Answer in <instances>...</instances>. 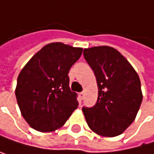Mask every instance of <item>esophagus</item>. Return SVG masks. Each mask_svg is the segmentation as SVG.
<instances>
[{"label": "esophagus", "instance_id": "esophagus-1", "mask_svg": "<svg viewBox=\"0 0 154 154\" xmlns=\"http://www.w3.org/2000/svg\"><path fill=\"white\" fill-rule=\"evenodd\" d=\"M84 97H85V93L84 92H81V93H79V98L82 100L84 98Z\"/></svg>", "mask_w": 154, "mask_h": 154}]
</instances>
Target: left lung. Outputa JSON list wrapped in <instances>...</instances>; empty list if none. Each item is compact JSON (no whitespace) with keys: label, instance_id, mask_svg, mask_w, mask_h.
Segmentation results:
<instances>
[{"label":"left lung","instance_id":"left-lung-1","mask_svg":"<svg viewBox=\"0 0 154 154\" xmlns=\"http://www.w3.org/2000/svg\"><path fill=\"white\" fill-rule=\"evenodd\" d=\"M98 88L96 105L83 108L86 123L96 134L121 135L135 120L142 102L140 80L128 60L113 47L95 46L84 50Z\"/></svg>","mask_w":154,"mask_h":154}]
</instances>
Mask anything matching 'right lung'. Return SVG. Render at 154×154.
Masks as SVG:
<instances>
[{
    "instance_id": "add662e5",
    "label": "right lung",
    "mask_w": 154,
    "mask_h": 154,
    "mask_svg": "<svg viewBox=\"0 0 154 154\" xmlns=\"http://www.w3.org/2000/svg\"><path fill=\"white\" fill-rule=\"evenodd\" d=\"M83 48L51 42L33 56L17 77L16 97L29 126L52 132L63 126L78 108L77 94L69 89V71Z\"/></svg>"
}]
</instances>
